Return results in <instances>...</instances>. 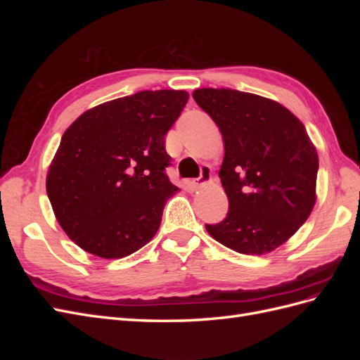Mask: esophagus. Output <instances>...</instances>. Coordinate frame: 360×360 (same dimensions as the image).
<instances>
[{
  "instance_id": "34e87169",
  "label": "esophagus",
  "mask_w": 360,
  "mask_h": 360,
  "mask_svg": "<svg viewBox=\"0 0 360 360\" xmlns=\"http://www.w3.org/2000/svg\"><path fill=\"white\" fill-rule=\"evenodd\" d=\"M210 181H212L210 168H209V167H202V168H201V176H200V179L192 180L189 184H191L192 189H198V188L202 186V184L210 183Z\"/></svg>"
}]
</instances>
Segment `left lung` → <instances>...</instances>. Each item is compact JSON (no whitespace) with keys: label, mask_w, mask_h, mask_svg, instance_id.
<instances>
[{"label":"left lung","mask_w":360,"mask_h":360,"mask_svg":"<svg viewBox=\"0 0 360 360\" xmlns=\"http://www.w3.org/2000/svg\"><path fill=\"white\" fill-rule=\"evenodd\" d=\"M192 96L219 127L225 148L219 177L230 209L205 230L238 254H269L314 209L317 150L300 120L276 101L231 89Z\"/></svg>","instance_id":"1"}]
</instances>
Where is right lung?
Here are the masks:
<instances>
[{
	"mask_svg": "<svg viewBox=\"0 0 360 360\" xmlns=\"http://www.w3.org/2000/svg\"><path fill=\"white\" fill-rule=\"evenodd\" d=\"M188 99L184 90L139 91L91 108L63 134L46 192L85 252L117 259L155 237L167 200L180 191L165 174V135Z\"/></svg>",
	"mask_w": 360,
	"mask_h": 360,
	"instance_id": "add662e5",
	"label": "right lung"
}]
</instances>
